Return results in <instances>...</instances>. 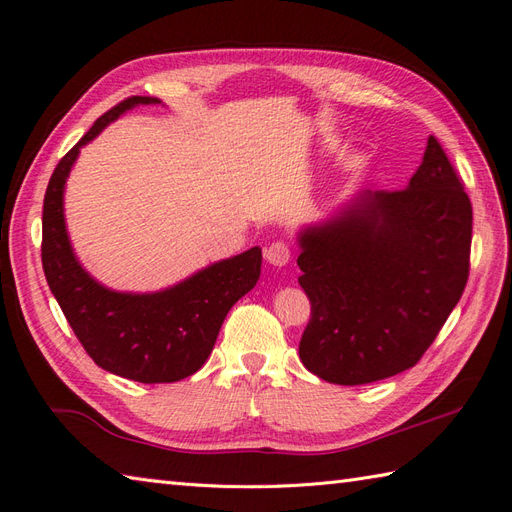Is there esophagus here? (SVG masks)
Returning a JSON list of instances; mask_svg holds the SVG:
<instances>
[{
    "label": "esophagus",
    "mask_w": 512,
    "mask_h": 512,
    "mask_svg": "<svg viewBox=\"0 0 512 512\" xmlns=\"http://www.w3.org/2000/svg\"><path fill=\"white\" fill-rule=\"evenodd\" d=\"M290 256H292V250H290V245L286 241H273L265 250V258L275 267L288 265Z\"/></svg>",
    "instance_id": "1"
}]
</instances>
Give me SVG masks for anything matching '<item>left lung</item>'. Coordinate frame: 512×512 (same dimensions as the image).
<instances>
[{"label": "left lung", "mask_w": 512, "mask_h": 512, "mask_svg": "<svg viewBox=\"0 0 512 512\" xmlns=\"http://www.w3.org/2000/svg\"><path fill=\"white\" fill-rule=\"evenodd\" d=\"M472 203L436 136L408 188L363 194L301 235L297 265L312 316L299 356L333 384L414 367L470 275Z\"/></svg>", "instance_id": "obj_1"}]
</instances>
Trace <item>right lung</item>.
<instances>
[{
    "instance_id": "add662e5",
    "label": "right lung",
    "mask_w": 512,
    "mask_h": 512,
    "mask_svg": "<svg viewBox=\"0 0 512 512\" xmlns=\"http://www.w3.org/2000/svg\"><path fill=\"white\" fill-rule=\"evenodd\" d=\"M158 102L130 96L98 117L55 166L42 209V269L76 339L98 367L145 384L177 382L205 365L230 307L256 286L262 260L260 247H252L153 294L106 290L76 262L64 224V183L79 149L128 108Z\"/></svg>"
}]
</instances>
